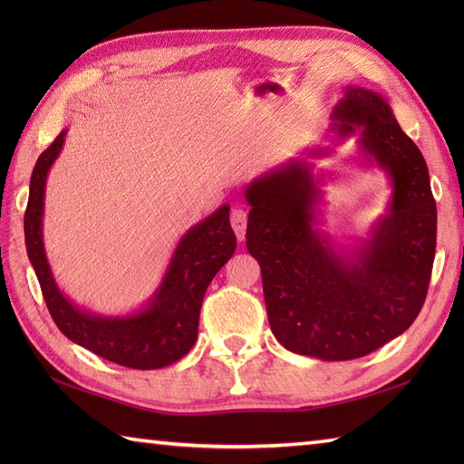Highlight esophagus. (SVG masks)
<instances>
[{"instance_id": "1", "label": "esophagus", "mask_w": 464, "mask_h": 464, "mask_svg": "<svg viewBox=\"0 0 464 464\" xmlns=\"http://www.w3.org/2000/svg\"><path fill=\"white\" fill-rule=\"evenodd\" d=\"M231 225L233 231L237 235L239 241H245V229H247V211L243 207H237V209L231 211Z\"/></svg>"}]
</instances>
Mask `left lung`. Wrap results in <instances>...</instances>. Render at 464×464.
<instances>
[{
    "mask_svg": "<svg viewBox=\"0 0 464 464\" xmlns=\"http://www.w3.org/2000/svg\"><path fill=\"white\" fill-rule=\"evenodd\" d=\"M334 145L351 137L359 167L387 175V211L367 237L334 241L323 227V171L309 147L245 187L247 249L261 265L269 324L285 349L321 361H351L405 333L427 297L437 247V205L427 161L401 130L389 102L344 85L333 107Z\"/></svg>",
    "mask_w": 464,
    "mask_h": 464,
    "instance_id": "obj_1",
    "label": "left lung"
}]
</instances>
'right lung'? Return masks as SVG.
<instances>
[{"label":"right lung","mask_w":464,"mask_h":464,"mask_svg":"<svg viewBox=\"0 0 464 464\" xmlns=\"http://www.w3.org/2000/svg\"><path fill=\"white\" fill-rule=\"evenodd\" d=\"M65 135L67 130L39 155L24 217L27 257L47 309L69 341L107 361L141 371L173 364L195 344L205 291L237 247L229 223L231 207L221 205L183 233L161 283L143 307L125 314H102L80 307L59 289L44 245L47 175L63 150Z\"/></svg>","instance_id":"obj_1"}]
</instances>
